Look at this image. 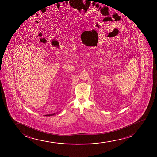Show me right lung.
<instances>
[{
    "label": "right lung",
    "instance_id": "obj_1",
    "mask_svg": "<svg viewBox=\"0 0 157 157\" xmlns=\"http://www.w3.org/2000/svg\"><path fill=\"white\" fill-rule=\"evenodd\" d=\"M57 113H54V114H48V115H45V116H53V115H55V114H57Z\"/></svg>",
    "mask_w": 157,
    "mask_h": 157
}]
</instances>
